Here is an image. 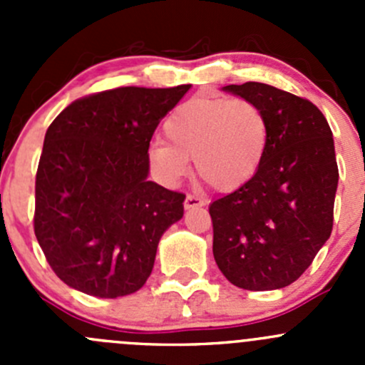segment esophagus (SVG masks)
I'll return each instance as SVG.
<instances>
[{"label": "esophagus", "instance_id": "34e87169", "mask_svg": "<svg viewBox=\"0 0 365 365\" xmlns=\"http://www.w3.org/2000/svg\"><path fill=\"white\" fill-rule=\"evenodd\" d=\"M185 208L187 210H190V208H197V206H203L205 205V201L201 200V197H197V196H192V194H187V197H185Z\"/></svg>", "mask_w": 365, "mask_h": 365}]
</instances>
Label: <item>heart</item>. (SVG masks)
Returning a JSON list of instances; mask_svg holds the SVG:
<instances>
[{
    "mask_svg": "<svg viewBox=\"0 0 365 365\" xmlns=\"http://www.w3.org/2000/svg\"><path fill=\"white\" fill-rule=\"evenodd\" d=\"M165 141L148 159L165 183H178L194 160L197 178L220 192L238 189L256 175L268 145V121L247 98L194 97L164 121Z\"/></svg>",
    "mask_w": 365,
    "mask_h": 365,
    "instance_id": "heart-1",
    "label": "heart"
}]
</instances>
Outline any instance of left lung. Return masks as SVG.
I'll return each mask as SVG.
<instances>
[{
    "instance_id": "left-lung-1",
    "label": "left lung",
    "mask_w": 365,
    "mask_h": 365,
    "mask_svg": "<svg viewBox=\"0 0 365 365\" xmlns=\"http://www.w3.org/2000/svg\"><path fill=\"white\" fill-rule=\"evenodd\" d=\"M222 90L259 106L268 121V145L256 175L210 205L213 257L238 288H286L332 233L339 182L332 130L312 102L270 84Z\"/></svg>"
}]
</instances>
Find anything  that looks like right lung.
I'll list each match as a JSON object with an SVG mask.
<instances>
[{"instance_id":"1","label":"right lung","mask_w":365,"mask_h":365,"mask_svg":"<svg viewBox=\"0 0 365 365\" xmlns=\"http://www.w3.org/2000/svg\"><path fill=\"white\" fill-rule=\"evenodd\" d=\"M125 86L72 102L49 125L35 182V235L54 274L86 295L145 286L180 192L150 182L157 125L189 91Z\"/></svg>"}]
</instances>
